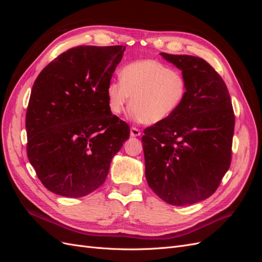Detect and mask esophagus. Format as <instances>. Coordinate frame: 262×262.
I'll use <instances>...</instances> for the list:
<instances>
[{"instance_id":"34e87169","label":"esophagus","mask_w":262,"mask_h":262,"mask_svg":"<svg viewBox=\"0 0 262 262\" xmlns=\"http://www.w3.org/2000/svg\"><path fill=\"white\" fill-rule=\"evenodd\" d=\"M130 134H131V137H139V136H141V131L138 128H134V126H132Z\"/></svg>"}]
</instances>
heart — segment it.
Masks as SVG:
<instances>
[{
    "instance_id": "1",
    "label": "heart",
    "mask_w": 262,
    "mask_h": 262,
    "mask_svg": "<svg viewBox=\"0 0 262 262\" xmlns=\"http://www.w3.org/2000/svg\"><path fill=\"white\" fill-rule=\"evenodd\" d=\"M187 81L181 72L156 60H140L125 66L120 81L107 87V104L114 116H120L131 98V115L146 124L166 120L182 104Z\"/></svg>"
}]
</instances>
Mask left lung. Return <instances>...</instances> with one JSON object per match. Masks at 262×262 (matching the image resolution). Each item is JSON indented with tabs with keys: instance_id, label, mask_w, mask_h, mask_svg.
Instances as JSON below:
<instances>
[{
	"instance_id": "obj_1",
	"label": "left lung",
	"mask_w": 262,
	"mask_h": 262,
	"mask_svg": "<svg viewBox=\"0 0 262 262\" xmlns=\"http://www.w3.org/2000/svg\"><path fill=\"white\" fill-rule=\"evenodd\" d=\"M162 57L182 71L187 94L166 120L142 137L149 188L172 205H189L211 196L232 162L235 115L223 78L199 57Z\"/></svg>"
}]
</instances>
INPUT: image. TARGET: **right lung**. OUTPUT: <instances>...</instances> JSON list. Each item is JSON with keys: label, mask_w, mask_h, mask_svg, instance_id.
Listing matches in <instances>:
<instances>
[{"label": "right lung", "mask_w": 262, "mask_h": 262, "mask_svg": "<svg viewBox=\"0 0 262 262\" xmlns=\"http://www.w3.org/2000/svg\"><path fill=\"white\" fill-rule=\"evenodd\" d=\"M124 49L73 47L36 78L26 113L27 156L51 192L69 198L93 192L129 139L130 126L107 104V87Z\"/></svg>", "instance_id": "obj_1"}]
</instances>
